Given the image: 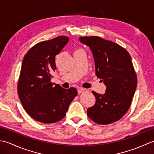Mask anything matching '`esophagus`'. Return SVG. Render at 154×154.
<instances>
[{"mask_svg": "<svg viewBox=\"0 0 154 154\" xmlns=\"http://www.w3.org/2000/svg\"><path fill=\"white\" fill-rule=\"evenodd\" d=\"M87 90L85 89H82V88H79V89H78L77 91H78V94H81V93H83L86 92Z\"/></svg>", "mask_w": 154, "mask_h": 154, "instance_id": "esophagus-1", "label": "esophagus"}]
</instances>
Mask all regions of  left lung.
I'll return each instance as SVG.
<instances>
[{
	"mask_svg": "<svg viewBox=\"0 0 154 154\" xmlns=\"http://www.w3.org/2000/svg\"><path fill=\"white\" fill-rule=\"evenodd\" d=\"M79 41L90 48L95 74L106 86L103 94L92 91L96 103L88 108L87 115L97 124L116 122L129 109L137 87L131 57L119 44L100 37H80Z\"/></svg>",
	"mask_w": 154,
	"mask_h": 154,
	"instance_id": "1",
	"label": "left lung"
}]
</instances>
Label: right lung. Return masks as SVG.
Masks as SVG:
<instances>
[{
  "mask_svg": "<svg viewBox=\"0 0 154 154\" xmlns=\"http://www.w3.org/2000/svg\"><path fill=\"white\" fill-rule=\"evenodd\" d=\"M60 35L34 45L23 59L18 93L23 107L32 119L42 123H54L63 119L77 96L74 87L65 89L51 82L56 70L55 56L69 42Z\"/></svg>",
  "mask_w": 154,
  "mask_h": 154,
  "instance_id": "right-lung-1",
  "label": "right lung"
}]
</instances>
